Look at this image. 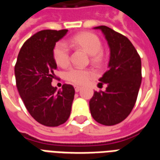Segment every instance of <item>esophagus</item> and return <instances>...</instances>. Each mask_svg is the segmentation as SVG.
I'll return each instance as SVG.
<instances>
[{
	"label": "esophagus",
	"mask_w": 160,
	"mask_h": 160,
	"mask_svg": "<svg viewBox=\"0 0 160 160\" xmlns=\"http://www.w3.org/2000/svg\"><path fill=\"white\" fill-rule=\"evenodd\" d=\"M80 89H81V87H78V86H75V87H74V90H75V92H80Z\"/></svg>",
	"instance_id": "esophagus-1"
}]
</instances>
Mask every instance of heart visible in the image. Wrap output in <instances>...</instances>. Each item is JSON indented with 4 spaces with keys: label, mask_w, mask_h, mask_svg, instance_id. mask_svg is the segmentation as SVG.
Returning <instances> with one entry per match:
<instances>
[{
    "label": "heart",
    "mask_w": 160,
    "mask_h": 160,
    "mask_svg": "<svg viewBox=\"0 0 160 160\" xmlns=\"http://www.w3.org/2000/svg\"><path fill=\"white\" fill-rule=\"evenodd\" d=\"M67 43L73 47H80L92 56L95 62H100L103 60V53L101 51L102 43L99 38L92 32H81L72 37ZM53 58L59 67L68 65L70 59L69 48L65 42L60 41L53 49ZM91 75V72L80 68H71L65 73L67 80L77 85L86 83Z\"/></svg>",
    "instance_id": "b5f03b06"
}]
</instances>
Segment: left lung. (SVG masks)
Wrapping results in <instances>:
<instances>
[{
    "mask_svg": "<svg viewBox=\"0 0 160 160\" xmlns=\"http://www.w3.org/2000/svg\"><path fill=\"white\" fill-rule=\"evenodd\" d=\"M104 33L110 47L109 69L99 79L106 90L94 92L89 101L91 114L98 123L111 126L127 118L133 110L141 84V61L132 42L110 27H94Z\"/></svg>",
    "mask_w": 160,
    "mask_h": 160,
    "instance_id": "obj_1",
    "label": "left lung"
}]
</instances>
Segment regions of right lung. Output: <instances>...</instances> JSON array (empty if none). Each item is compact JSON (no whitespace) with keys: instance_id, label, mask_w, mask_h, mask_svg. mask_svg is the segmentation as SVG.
I'll use <instances>...</instances> for the list:
<instances>
[{"instance_id":"obj_1","label":"right lung","mask_w":160,"mask_h":160,"mask_svg":"<svg viewBox=\"0 0 160 160\" xmlns=\"http://www.w3.org/2000/svg\"><path fill=\"white\" fill-rule=\"evenodd\" d=\"M68 30L40 31L25 42L14 67L16 86L25 106L39 123L56 127L70 116L74 88L64 84L61 90L52 87L56 69L53 58L56 42Z\"/></svg>"}]
</instances>
